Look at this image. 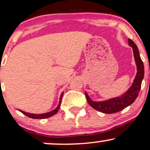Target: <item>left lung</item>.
Returning a JSON list of instances; mask_svg holds the SVG:
<instances>
[{
	"label": "left lung",
	"mask_w": 150,
	"mask_h": 150,
	"mask_svg": "<svg viewBox=\"0 0 150 150\" xmlns=\"http://www.w3.org/2000/svg\"><path fill=\"white\" fill-rule=\"evenodd\" d=\"M129 45L132 47L136 67H137V73L135 77L134 82L132 86L129 88L126 92L122 94L120 97H117L108 100L102 101H94L91 100L89 96L86 92V97L87 101L92 108H95L98 111L104 112L107 114H111L114 112H119L127 108L129 105L134 102L139 94L140 88H141L142 81L144 78V64L141 58H140L139 51L136 44L132 40H128Z\"/></svg>",
	"instance_id": "8db88e82"
}]
</instances>
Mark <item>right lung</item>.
<instances>
[{
    "instance_id": "add662e5",
    "label": "right lung",
    "mask_w": 150,
    "mask_h": 150,
    "mask_svg": "<svg viewBox=\"0 0 150 150\" xmlns=\"http://www.w3.org/2000/svg\"><path fill=\"white\" fill-rule=\"evenodd\" d=\"M63 93L64 92H62V93L61 94L60 97V101H59V103L58 105V106L55 108L54 110H51V111L46 112V113H43V114H33V113H29V112H24L23 110H18L20 112H21L22 113L25 115L28 116V117L33 118V119H45V118H48L51 117V116L54 115L55 113H57L58 111V110L60 109V103H61V100H62V97L63 96Z\"/></svg>"
}]
</instances>
